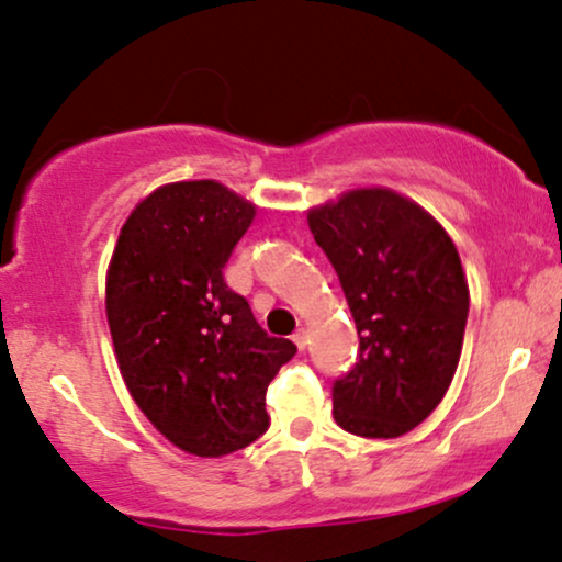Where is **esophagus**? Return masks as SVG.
<instances>
[{"mask_svg": "<svg viewBox=\"0 0 562 562\" xmlns=\"http://www.w3.org/2000/svg\"><path fill=\"white\" fill-rule=\"evenodd\" d=\"M293 342L297 345V350H305V347H308V331L297 329V331L293 334Z\"/></svg>", "mask_w": 562, "mask_h": 562, "instance_id": "34e87169", "label": "esophagus"}]
</instances>
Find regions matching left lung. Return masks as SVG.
Wrapping results in <instances>:
<instances>
[{
	"mask_svg": "<svg viewBox=\"0 0 562 562\" xmlns=\"http://www.w3.org/2000/svg\"><path fill=\"white\" fill-rule=\"evenodd\" d=\"M308 228L345 290L360 352L334 381V420L363 438L417 428L451 386L470 288L459 251L423 207L358 189L308 212Z\"/></svg>",
	"mask_w": 562,
	"mask_h": 562,
	"instance_id": "8db88e82",
	"label": "left lung"
}]
</instances>
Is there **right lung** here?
I'll return each instance as SVG.
<instances>
[{
    "label": "right lung",
    "mask_w": 562,
    "mask_h": 562,
    "mask_svg": "<svg viewBox=\"0 0 562 562\" xmlns=\"http://www.w3.org/2000/svg\"><path fill=\"white\" fill-rule=\"evenodd\" d=\"M254 207L217 181L153 191L124 223L105 314L126 389L181 451L223 457L269 428L267 386L297 352L269 337L225 265Z\"/></svg>",
    "instance_id": "obj_1"
}]
</instances>
